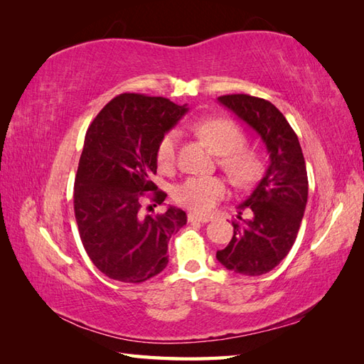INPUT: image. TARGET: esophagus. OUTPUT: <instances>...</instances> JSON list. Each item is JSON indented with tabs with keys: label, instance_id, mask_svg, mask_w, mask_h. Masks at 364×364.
Here are the masks:
<instances>
[{
	"label": "esophagus",
	"instance_id": "obj_1",
	"mask_svg": "<svg viewBox=\"0 0 364 364\" xmlns=\"http://www.w3.org/2000/svg\"><path fill=\"white\" fill-rule=\"evenodd\" d=\"M188 220H189V222H202V223H206V222L211 220V218H208V215H200V214H196V213H189V214H188Z\"/></svg>",
	"mask_w": 364,
	"mask_h": 364
}]
</instances>
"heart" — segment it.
Segmentation results:
<instances>
[{
  "mask_svg": "<svg viewBox=\"0 0 364 364\" xmlns=\"http://www.w3.org/2000/svg\"><path fill=\"white\" fill-rule=\"evenodd\" d=\"M196 134L219 156V166L236 186H250L261 176L264 164L261 154L247 149L245 136L235 122L228 119H208L194 125ZM180 134L170 129L159 139L156 161L161 168H170L176 161ZM228 194L225 181L219 176H191L173 191L176 203L196 213H210Z\"/></svg>",
  "mask_w": 364,
  "mask_h": 364,
  "instance_id": "b5f03b06",
  "label": "heart"
}]
</instances>
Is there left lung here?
<instances>
[{
  "label": "left lung",
  "instance_id": "obj_1",
  "mask_svg": "<svg viewBox=\"0 0 364 364\" xmlns=\"http://www.w3.org/2000/svg\"><path fill=\"white\" fill-rule=\"evenodd\" d=\"M219 102L257 131L270 158L262 180L237 206L230 244L215 253L227 269L257 277L280 264L296 242L308 200L305 158L297 134L267 100L233 94Z\"/></svg>",
  "mask_w": 364,
  "mask_h": 364
}]
</instances>
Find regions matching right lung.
Masks as SVG:
<instances>
[{
    "label": "right lung",
    "instance_id": "1",
    "mask_svg": "<svg viewBox=\"0 0 364 364\" xmlns=\"http://www.w3.org/2000/svg\"><path fill=\"white\" fill-rule=\"evenodd\" d=\"M186 112V105L164 97L122 94L87 128L75 176V218L90 261L112 280L142 283L162 272L168 239L186 225L180 208L154 214L167 194L151 181L159 139ZM145 198L152 202L146 213Z\"/></svg>",
    "mask_w": 364,
    "mask_h": 364
}]
</instances>
